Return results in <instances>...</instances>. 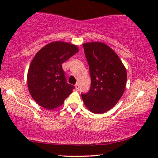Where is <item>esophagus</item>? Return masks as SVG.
<instances>
[{"label":"esophagus","mask_w":158,"mask_h":158,"mask_svg":"<svg viewBox=\"0 0 158 158\" xmlns=\"http://www.w3.org/2000/svg\"><path fill=\"white\" fill-rule=\"evenodd\" d=\"M75 89H76L77 90H79V88H80V86H79V84H77V83L75 84Z\"/></svg>","instance_id":"34e87169"}]
</instances>
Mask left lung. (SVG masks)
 <instances>
[{"label":"left lung","mask_w":158,"mask_h":158,"mask_svg":"<svg viewBox=\"0 0 158 158\" xmlns=\"http://www.w3.org/2000/svg\"><path fill=\"white\" fill-rule=\"evenodd\" d=\"M91 78V86L82 98L87 109L94 114H103L112 109L124 94L127 70L111 47L103 42L83 44Z\"/></svg>","instance_id":"obj_1"}]
</instances>
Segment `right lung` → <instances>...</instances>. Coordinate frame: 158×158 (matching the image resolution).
I'll use <instances>...</instances> for the list:
<instances>
[{
  "mask_svg": "<svg viewBox=\"0 0 158 158\" xmlns=\"http://www.w3.org/2000/svg\"><path fill=\"white\" fill-rule=\"evenodd\" d=\"M70 43L52 42L42 47L30 64L27 74L29 91L40 106L52 110L63 104L75 87L66 83L62 64L78 52Z\"/></svg>",
  "mask_w": 158,
  "mask_h": 158,
  "instance_id": "obj_1",
  "label": "right lung"
}]
</instances>
